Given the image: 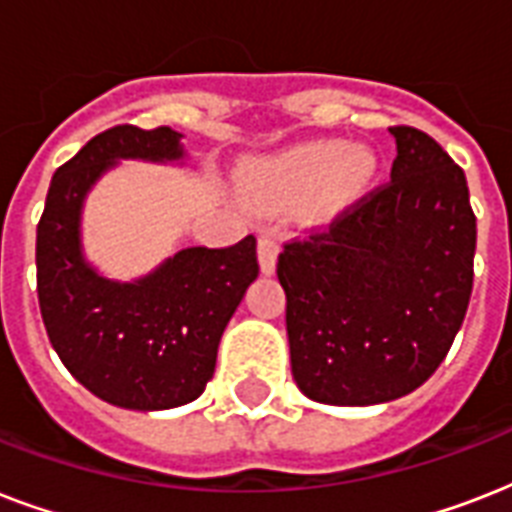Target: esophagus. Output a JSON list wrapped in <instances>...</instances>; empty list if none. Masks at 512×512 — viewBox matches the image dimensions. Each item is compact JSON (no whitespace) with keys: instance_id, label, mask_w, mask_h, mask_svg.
<instances>
[{"instance_id":"1","label":"esophagus","mask_w":512,"mask_h":512,"mask_svg":"<svg viewBox=\"0 0 512 512\" xmlns=\"http://www.w3.org/2000/svg\"><path fill=\"white\" fill-rule=\"evenodd\" d=\"M257 260H260V271L271 276L276 271V260H279V241L273 236H260L257 239Z\"/></svg>"}]
</instances>
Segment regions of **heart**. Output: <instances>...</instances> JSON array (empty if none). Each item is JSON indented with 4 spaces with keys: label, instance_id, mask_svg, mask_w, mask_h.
Wrapping results in <instances>:
<instances>
[{
    "label": "heart",
    "instance_id": "heart-1",
    "mask_svg": "<svg viewBox=\"0 0 512 512\" xmlns=\"http://www.w3.org/2000/svg\"><path fill=\"white\" fill-rule=\"evenodd\" d=\"M377 175V156L342 140H308L255 162L241 177V193L260 212L303 204L305 223L329 225L350 209Z\"/></svg>",
    "mask_w": 512,
    "mask_h": 512
}]
</instances>
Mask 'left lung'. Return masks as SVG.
I'll use <instances>...</instances> for the list:
<instances>
[{"instance_id": "8db88e82", "label": "left lung", "mask_w": 512, "mask_h": 512, "mask_svg": "<svg viewBox=\"0 0 512 512\" xmlns=\"http://www.w3.org/2000/svg\"><path fill=\"white\" fill-rule=\"evenodd\" d=\"M390 183L327 233L287 244L292 377L332 406H372L412 393L460 332L476 257L465 172L414 127H393Z\"/></svg>"}]
</instances>
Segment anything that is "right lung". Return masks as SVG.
<instances>
[{
  "instance_id": "obj_1",
  "label": "right lung",
  "mask_w": 512,
  "mask_h": 512,
  "mask_svg": "<svg viewBox=\"0 0 512 512\" xmlns=\"http://www.w3.org/2000/svg\"><path fill=\"white\" fill-rule=\"evenodd\" d=\"M122 162L188 167L172 127L100 132L52 175L36 225V292L52 348L108 404L162 412L191 404L215 374L217 345L257 279L255 236L185 247L138 279H111L84 252V201Z\"/></svg>"
}]
</instances>
